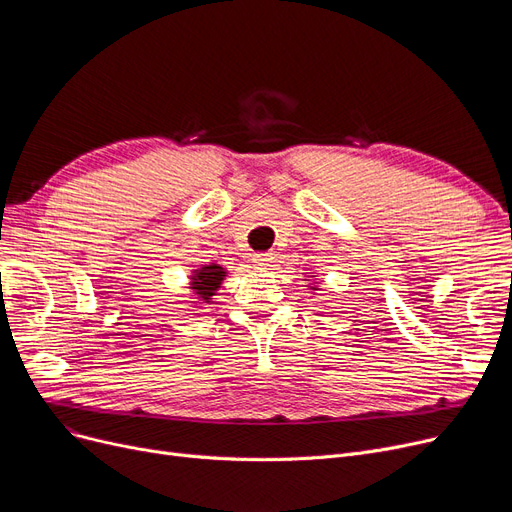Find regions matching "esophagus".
Listing matches in <instances>:
<instances>
[{
	"instance_id": "1",
	"label": "esophagus",
	"mask_w": 512,
	"mask_h": 512,
	"mask_svg": "<svg viewBox=\"0 0 512 512\" xmlns=\"http://www.w3.org/2000/svg\"><path fill=\"white\" fill-rule=\"evenodd\" d=\"M253 265L257 267V270H270V267L274 265V255L272 253H257L253 257Z\"/></svg>"
}]
</instances>
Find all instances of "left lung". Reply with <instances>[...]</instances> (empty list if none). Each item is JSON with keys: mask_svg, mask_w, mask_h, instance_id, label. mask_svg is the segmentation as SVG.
Wrapping results in <instances>:
<instances>
[{"mask_svg": "<svg viewBox=\"0 0 512 512\" xmlns=\"http://www.w3.org/2000/svg\"><path fill=\"white\" fill-rule=\"evenodd\" d=\"M311 288H313V290H317V288H315V286H311Z\"/></svg>", "mask_w": 512, "mask_h": 512, "instance_id": "1", "label": "left lung"}]
</instances>
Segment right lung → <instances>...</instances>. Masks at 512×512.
I'll return each mask as SVG.
<instances>
[{"instance_id":"add662e5","label":"right lung","mask_w":512,"mask_h":512,"mask_svg":"<svg viewBox=\"0 0 512 512\" xmlns=\"http://www.w3.org/2000/svg\"><path fill=\"white\" fill-rule=\"evenodd\" d=\"M224 278H226V270H224L222 265H218V263L201 265L199 270L193 272L191 286H188V288H193V292L197 294V299L201 303H211L213 294L218 292V288L222 286Z\"/></svg>"}]
</instances>
